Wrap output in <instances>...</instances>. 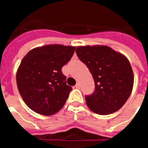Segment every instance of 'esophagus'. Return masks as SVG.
I'll return each mask as SVG.
<instances>
[{"mask_svg": "<svg viewBox=\"0 0 148 148\" xmlns=\"http://www.w3.org/2000/svg\"><path fill=\"white\" fill-rule=\"evenodd\" d=\"M75 87L76 89H79V88H80V84H78V83H77L76 84H75Z\"/></svg>", "mask_w": 148, "mask_h": 148, "instance_id": "esophagus-1", "label": "esophagus"}]
</instances>
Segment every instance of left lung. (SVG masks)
Here are the masks:
<instances>
[{"instance_id": "left-lung-1", "label": "left lung", "mask_w": 148, "mask_h": 148, "mask_svg": "<svg viewBox=\"0 0 148 148\" xmlns=\"http://www.w3.org/2000/svg\"><path fill=\"white\" fill-rule=\"evenodd\" d=\"M75 53L95 82L94 92L85 95L87 107L99 115L119 110L133 90V73L129 61L107 46L78 47Z\"/></svg>"}]
</instances>
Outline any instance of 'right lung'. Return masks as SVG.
Wrapping results in <instances>:
<instances>
[{"label": "right lung", "instance_id": "add662e5", "mask_svg": "<svg viewBox=\"0 0 148 148\" xmlns=\"http://www.w3.org/2000/svg\"><path fill=\"white\" fill-rule=\"evenodd\" d=\"M75 49L58 44L44 46L30 50L21 61L16 74L18 91L35 113L51 116L64 107L73 89L66 84L61 69Z\"/></svg>", "mask_w": 148, "mask_h": 148}]
</instances>
